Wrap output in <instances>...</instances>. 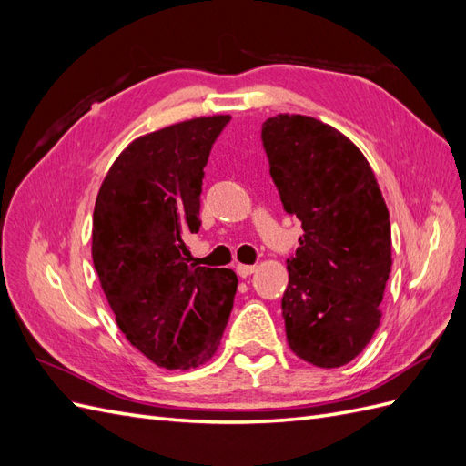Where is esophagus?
Masks as SVG:
<instances>
[{
    "mask_svg": "<svg viewBox=\"0 0 466 466\" xmlns=\"http://www.w3.org/2000/svg\"><path fill=\"white\" fill-rule=\"evenodd\" d=\"M237 274L241 276V278H248L250 274H255L257 272V266H248V264H237Z\"/></svg>",
    "mask_w": 466,
    "mask_h": 466,
    "instance_id": "obj_1",
    "label": "esophagus"
}]
</instances>
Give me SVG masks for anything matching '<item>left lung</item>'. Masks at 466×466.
Listing matches in <instances>:
<instances>
[{"label":"left lung","instance_id":"obj_1","mask_svg":"<svg viewBox=\"0 0 466 466\" xmlns=\"http://www.w3.org/2000/svg\"><path fill=\"white\" fill-rule=\"evenodd\" d=\"M262 144L303 235L281 298L291 351L340 368L370 344L390 274V221L373 168L350 137L311 116L278 115Z\"/></svg>","mask_w":466,"mask_h":466}]
</instances>
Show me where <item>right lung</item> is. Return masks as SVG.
<instances>
[{
    "label": "right lung",
    "mask_w": 466,
    "mask_h": 466,
    "mask_svg": "<svg viewBox=\"0 0 466 466\" xmlns=\"http://www.w3.org/2000/svg\"><path fill=\"white\" fill-rule=\"evenodd\" d=\"M229 115L198 116L136 137L112 163L93 211V264L118 329L165 370L214 358L238 279L192 262L211 146Z\"/></svg>",
    "instance_id": "add662e5"
}]
</instances>
